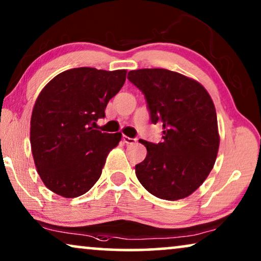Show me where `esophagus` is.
Instances as JSON below:
<instances>
[{
  "label": "esophagus",
  "instance_id": "34e87169",
  "mask_svg": "<svg viewBox=\"0 0 261 261\" xmlns=\"http://www.w3.org/2000/svg\"><path fill=\"white\" fill-rule=\"evenodd\" d=\"M122 140H123V142H124V144H126V145L134 144V142L137 141V140H135V139H133V138H129V137H127V135H123V137H122Z\"/></svg>",
  "mask_w": 261,
  "mask_h": 261
}]
</instances>
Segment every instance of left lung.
<instances>
[{
    "label": "left lung",
    "mask_w": 261,
    "mask_h": 261,
    "mask_svg": "<svg viewBox=\"0 0 261 261\" xmlns=\"http://www.w3.org/2000/svg\"><path fill=\"white\" fill-rule=\"evenodd\" d=\"M146 98L152 123L163 124V141L147 148L135 173L155 197L176 201L197 190L215 164L220 137L216 110L198 82L165 69L128 72Z\"/></svg>",
    "instance_id": "8db88e82"
}]
</instances>
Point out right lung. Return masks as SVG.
Wrapping results in <instances>:
<instances>
[{
    "label": "right lung",
    "instance_id": "1",
    "mask_svg": "<svg viewBox=\"0 0 261 261\" xmlns=\"http://www.w3.org/2000/svg\"><path fill=\"white\" fill-rule=\"evenodd\" d=\"M126 70L76 67L56 76L35 101L31 147L38 173L55 194L73 198L94 187L122 134L94 129L126 81Z\"/></svg>",
    "mask_w": 261,
    "mask_h": 261
}]
</instances>
